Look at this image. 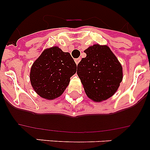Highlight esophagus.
<instances>
[{
  "label": "esophagus",
  "instance_id": "1",
  "mask_svg": "<svg viewBox=\"0 0 150 150\" xmlns=\"http://www.w3.org/2000/svg\"><path fill=\"white\" fill-rule=\"evenodd\" d=\"M80 60H81V59H80V58H78V59H74V61H75V62H76V64H78L79 63V62H80Z\"/></svg>",
  "mask_w": 150,
  "mask_h": 150
}]
</instances>
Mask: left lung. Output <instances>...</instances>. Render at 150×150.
Segmentation results:
<instances>
[{
  "instance_id": "1",
  "label": "left lung",
  "mask_w": 150,
  "mask_h": 150,
  "mask_svg": "<svg viewBox=\"0 0 150 150\" xmlns=\"http://www.w3.org/2000/svg\"><path fill=\"white\" fill-rule=\"evenodd\" d=\"M86 57L78 64L77 75L87 96L94 101L114 95L122 80V67L107 46L95 44L84 51Z\"/></svg>"
}]
</instances>
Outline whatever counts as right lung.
<instances>
[{
	"label": "right lung",
	"instance_id": "1",
	"mask_svg": "<svg viewBox=\"0 0 150 150\" xmlns=\"http://www.w3.org/2000/svg\"><path fill=\"white\" fill-rule=\"evenodd\" d=\"M76 72V64L71 54L53 46L45 50L34 62L30 83L40 96L53 100L62 95Z\"/></svg>",
	"mask_w": 150,
	"mask_h": 150
}]
</instances>
